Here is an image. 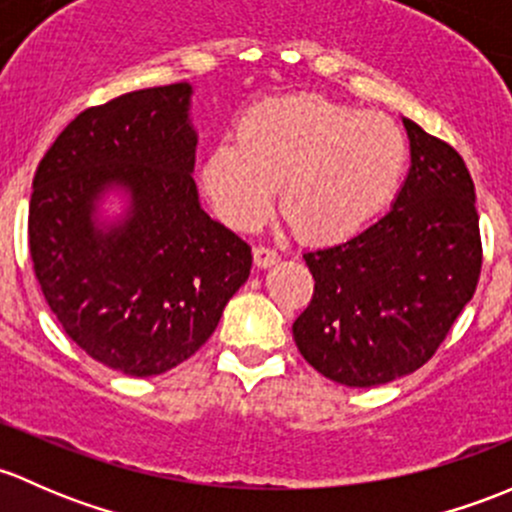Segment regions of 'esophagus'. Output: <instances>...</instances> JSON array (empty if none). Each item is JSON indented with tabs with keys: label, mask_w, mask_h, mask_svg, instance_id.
I'll return each instance as SVG.
<instances>
[{
	"label": "esophagus",
	"mask_w": 512,
	"mask_h": 512,
	"mask_svg": "<svg viewBox=\"0 0 512 512\" xmlns=\"http://www.w3.org/2000/svg\"><path fill=\"white\" fill-rule=\"evenodd\" d=\"M254 263L258 268H271L273 263H278V254L273 249H268V246H256Z\"/></svg>",
	"instance_id": "esophagus-1"
}]
</instances>
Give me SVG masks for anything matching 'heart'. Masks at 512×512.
<instances>
[{
    "label": "heart",
    "mask_w": 512,
    "mask_h": 512,
    "mask_svg": "<svg viewBox=\"0 0 512 512\" xmlns=\"http://www.w3.org/2000/svg\"><path fill=\"white\" fill-rule=\"evenodd\" d=\"M407 140L377 113L323 96H286L251 110L236 140L209 150L202 187L217 214L258 229L281 189V214L305 241L328 244L365 229L397 194Z\"/></svg>",
    "instance_id": "heart-1"
}]
</instances>
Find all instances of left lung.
I'll list each match as a JSON object with an SVG mask.
<instances>
[{
	"label": "left lung",
	"mask_w": 512,
	"mask_h": 512,
	"mask_svg": "<svg viewBox=\"0 0 512 512\" xmlns=\"http://www.w3.org/2000/svg\"><path fill=\"white\" fill-rule=\"evenodd\" d=\"M402 123L412 165L392 209L303 254L315 293L293 323L295 345L345 387L394 382L429 362L481 276L476 189L461 155Z\"/></svg>",
	"instance_id": "obj_1"
}]
</instances>
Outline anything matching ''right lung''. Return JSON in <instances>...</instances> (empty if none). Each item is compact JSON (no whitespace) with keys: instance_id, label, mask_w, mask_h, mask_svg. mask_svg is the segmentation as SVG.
<instances>
[{"instance_id":"obj_1","label":"right lung","mask_w":512,"mask_h":512,"mask_svg":"<svg viewBox=\"0 0 512 512\" xmlns=\"http://www.w3.org/2000/svg\"><path fill=\"white\" fill-rule=\"evenodd\" d=\"M192 96L182 81L83 110L34 175L29 251L46 303L81 350L130 377L192 357L254 261L199 204Z\"/></svg>"}]
</instances>
